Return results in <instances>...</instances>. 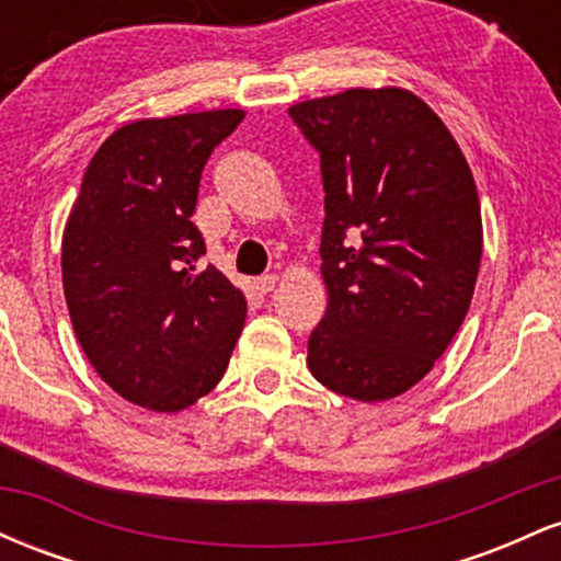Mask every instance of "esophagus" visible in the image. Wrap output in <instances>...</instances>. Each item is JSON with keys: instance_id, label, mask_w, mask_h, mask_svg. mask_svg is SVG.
Segmentation results:
<instances>
[{"instance_id": "obj_1", "label": "esophagus", "mask_w": 561, "mask_h": 561, "mask_svg": "<svg viewBox=\"0 0 561 561\" xmlns=\"http://www.w3.org/2000/svg\"><path fill=\"white\" fill-rule=\"evenodd\" d=\"M276 274H263V276H259V279H255V289H259L261 295H268L272 293V289L276 287Z\"/></svg>"}]
</instances>
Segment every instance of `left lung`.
Wrapping results in <instances>:
<instances>
[{"mask_svg":"<svg viewBox=\"0 0 561 561\" xmlns=\"http://www.w3.org/2000/svg\"><path fill=\"white\" fill-rule=\"evenodd\" d=\"M319 150L327 313L308 369L353 401H390L459 332L482 255L465 152L409 89H345L289 107Z\"/></svg>","mask_w":561,"mask_h":561,"instance_id":"1","label":"left lung"}]
</instances>
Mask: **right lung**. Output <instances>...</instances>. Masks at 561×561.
Segmentation results:
<instances>
[{
  "instance_id": "1",
  "label": "right lung",
  "mask_w": 561,
  "mask_h": 561,
  "mask_svg": "<svg viewBox=\"0 0 561 561\" xmlns=\"http://www.w3.org/2000/svg\"><path fill=\"white\" fill-rule=\"evenodd\" d=\"M242 111L141 118L102 141L62 234V289L89 364L126 401L173 414L208 396L248 300L208 266L192 214L210 152Z\"/></svg>"
}]
</instances>
